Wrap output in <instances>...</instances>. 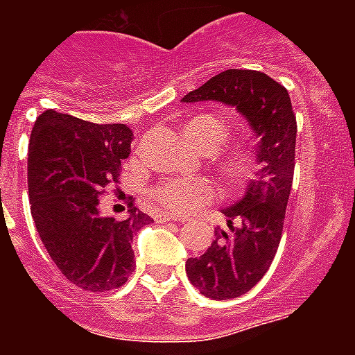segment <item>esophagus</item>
<instances>
[{
	"mask_svg": "<svg viewBox=\"0 0 355 355\" xmlns=\"http://www.w3.org/2000/svg\"><path fill=\"white\" fill-rule=\"evenodd\" d=\"M155 219H156V221H162V223H166V221H180V217L169 216V214H156Z\"/></svg>",
	"mask_w": 355,
	"mask_h": 355,
	"instance_id": "esophagus-1",
	"label": "esophagus"
}]
</instances>
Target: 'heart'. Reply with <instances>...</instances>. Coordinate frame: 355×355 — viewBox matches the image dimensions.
I'll use <instances>...</instances> for the list:
<instances>
[{
    "mask_svg": "<svg viewBox=\"0 0 355 355\" xmlns=\"http://www.w3.org/2000/svg\"><path fill=\"white\" fill-rule=\"evenodd\" d=\"M232 123L219 114H199L184 125V132L191 144L205 155H214L232 136ZM223 186L237 193L258 180L261 173V158L250 144H237L219 153L214 162ZM155 208L169 216H184L199 210L211 200L214 188L205 180H166L150 191Z\"/></svg>",
    "mask_w": 355,
    "mask_h": 355,
    "instance_id": "1",
    "label": "heart"
}]
</instances>
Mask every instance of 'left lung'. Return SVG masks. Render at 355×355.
<instances>
[{
  "instance_id": "obj_1",
  "label": "left lung",
  "mask_w": 355,
  "mask_h": 355,
  "mask_svg": "<svg viewBox=\"0 0 355 355\" xmlns=\"http://www.w3.org/2000/svg\"><path fill=\"white\" fill-rule=\"evenodd\" d=\"M182 101H219L234 107L259 138L263 167L245 197L223 210L228 232L217 228L210 248L186 261V275L200 295L230 300L263 278L280 245L295 173L297 118L286 88L254 69L221 71Z\"/></svg>"
}]
</instances>
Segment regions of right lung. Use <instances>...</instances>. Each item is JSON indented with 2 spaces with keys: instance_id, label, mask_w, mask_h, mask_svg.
Here are the masks:
<instances>
[{
  "instance_id": "obj_1",
  "label": "right lung",
  "mask_w": 355,
  "mask_h": 355,
  "mask_svg": "<svg viewBox=\"0 0 355 355\" xmlns=\"http://www.w3.org/2000/svg\"><path fill=\"white\" fill-rule=\"evenodd\" d=\"M130 144L127 125H99L57 110L40 114L31 132L27 184L36 232L60 272L85 291H110L127 282L132 236L153 221L132 202L125 221L99 211Z\"/></svg>"
}]
</instances>
